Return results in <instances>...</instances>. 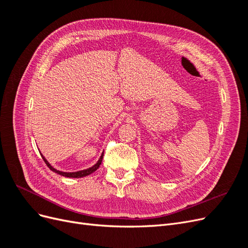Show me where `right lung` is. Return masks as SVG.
Segmentation results:
<instances>
[{"instance_id":"add662e5","label":"right lung","mask_w":248,"mask_h":248,"mask_svg":"<svg viewBox=\"0 0 248 248\" xmlns=\"http://www.w3.org/2000/svg\"><path fill=\"white\" fill-rule=\"evenodd\" d=\"M103 154H104V152L101 153V156L99 157L98 161H97L93 167L89 168V169H86V170H78V171H62V170H59L55 169L54 167H51L50 163L46 159V157H44L42 154H41V156H42V159L44 160V162H46V166L49 168V170H52V171H55L56 174L61 175V176H63V177H67V178H81V177H86V176H89L90 174H92V172H94L97 169H98V168L100 167L102 158H103Z\"/></svg>"}]
</instances>
